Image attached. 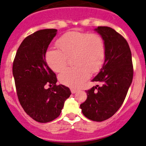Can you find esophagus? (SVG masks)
Returning <instances> with one entry per match:
<instances>
[{"label": "esophagus", "mask_w": 146, "mask_h": 146, "mask_svg": "<svg viewBox=\"0 0 146 146\" xmlns=\"http://www.w3.org/2000/svg\"><path fill=\"white\" fill-rule=\"evenodd\" d=\"M77 90H76V89H73V88H72L71 89V92H72V94H75L76 92H77Z\"/></svg>", "instance_id": "esophagus-1"}]
</instances>
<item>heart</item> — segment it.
<instances>
[{"label": "heart", "mask_w": 146, "mask_h": 146, "mask_svg": "<svg viewBox=\"0 0 146 146\" xmlns=\"http://www.w3.org/2000/svg\"><path fill=\"white\" fill-rule=\"evenodd\" d=\"M60 50L48 49L45 52L47 66L59 72L66 65L68 57H73L75 66L66 69L59 74V81L64 86L77 88L88 79L90 73L99 72L104 64L106 49L104 40L97 34L72 31L57 41Z\"/></svg>", "instance_id": "b5f03b06"}]
</instances>
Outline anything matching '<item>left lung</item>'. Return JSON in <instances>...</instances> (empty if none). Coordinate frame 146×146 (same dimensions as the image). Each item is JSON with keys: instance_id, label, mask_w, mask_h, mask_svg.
<instances>
[{"instance_id": "1", "label": "left lung", "mask_w": 146, "mask_h": 146, "mask_svg": "<svg viewBox=\"0 0 146 146\" xmlns=\"http://www.w3.org/2000/svg\"><path fill=\"white\" fill-rule=\"evenodd\" d=\"M103 38L106 49L104 64L93 82L102 86L86 91L88 97L80 104L82 114L94 121L112 117L123 104L133 78L129 46L121 34L107 26L94 29Z\"/></svg>"}]
</instances>
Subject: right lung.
<instances>
[{
  "instance_id": "obj_1",
  "label": "right lung",
  "mask_w": 146,
  "mask_h": 146,
  "mask_svg": "<svg viewBox=\"0 0 146 146\" xmlns=\"http://www.w3.org/2000/svg\"><path fill=\"white\" fill-rule=\"evenodd\" d=\"M56 34V29H43L28 36L13 63L18 99L25 113L39 123L58 118L71 95L69 88L56 85V75L45 60V52ZM46 84L52 88L47 89Z\"/></svg>"
}]
</instances>
